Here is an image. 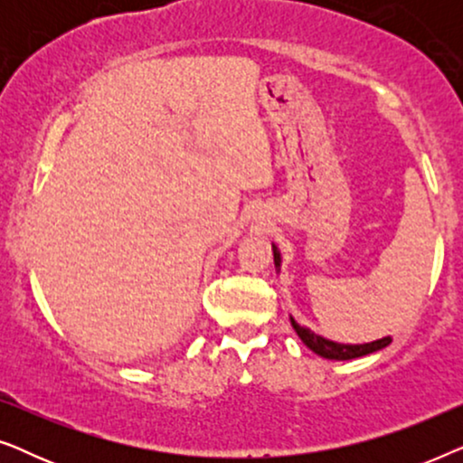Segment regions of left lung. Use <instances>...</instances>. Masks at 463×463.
Segmentation results:
<instances>
[{
  "label": "left lung",
  "instance_id": "8db88e82",
  "mask_svg": "<svg viewBox=\"0 0 463 463\" xmlns=\"http://www.w3.org/2000/svg\"><path fill=\"white\" fill-rule=\"evenodd\" d=\"M271 249H274V265H276L278 269H280V263H282L280 250H278L276 244H271ZM290 325H293L295 333L299 335V339L309 347V350H312L314 354H318V356H322V358H328V360L360 358V356H366V354L383 350L385 345L392 344L390 337L371 341V344H356V345H352V344H337V341L325 339V337H320V335H316L314 331H309V328L297 325L295 318H290Z\"/></svg>",
  "mask_w": 463,
  "mask_h": 463
}]
</instances>
